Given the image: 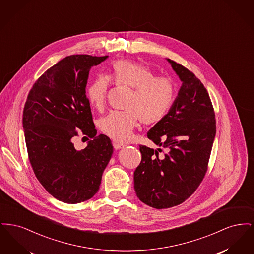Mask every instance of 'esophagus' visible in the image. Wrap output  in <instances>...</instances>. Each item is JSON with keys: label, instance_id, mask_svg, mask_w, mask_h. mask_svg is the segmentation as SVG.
<instances>
[{"label": "esophagus", "instance_id": "1", "mask_svg": "<svg viewBox=\"0 0 254 254\" xmlns=\"http://www.w3.org/2000/svg\"><path fill=\"white\" fill-rule=\"evenodd\" d=\"M125 146V145H123L121 143H118V142H113V147L116 149V150H118V149H121Z\"/></svg>", "mask_w": 254, "mask_h": 254}]
</instances>
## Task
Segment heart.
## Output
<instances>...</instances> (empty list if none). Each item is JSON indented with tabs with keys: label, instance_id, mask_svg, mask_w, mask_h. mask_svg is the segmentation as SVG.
<instances>
[{
	"label": "heart",
	"instance_id": "obj_1",
	"mask_svg": "<svg viewBox=\"0 0 254 254\" xmlns=\"http://www.w3.org/2000/svg\"><path fill=\"white\" fill-rule=\"evenodd\" d=\"M109 78L118 85L132 88L126 110H114L99 122L102 132L109 138L125 142L132 134L139 121L144 125H154L168 114L175 98L172 82L156 74L145 65L127 60H119L111 64ZM109 85L108 76L99 75L86 88V97L96 109L103 108Z\"/></svg>",
	"mask_w": 254,
	"mask_h": 254
}]
</instances>
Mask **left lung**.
I'll return each mask as SVG.
<instances>
[{
	"mask_svg": "<svg viewBox=\"0 0 254 254\" xmlns=\"http://www.w3.org/2000/svg\"><path fill=\"white\" fill-rule=\"evenodd\" d=\"M182 85L167 116L147 132L159 147L140 145L142 160L134 171V190L145 205L168 208L180 205L205 176L216 122L209 95L189 69L167 59ZM164 148L165 152H162Z\"/></svg>",
	"mask_w": 254,
	"mask_h": 254,
	"instance_id": "8db88e82",
	"label": "left lung"
}]
</instances>
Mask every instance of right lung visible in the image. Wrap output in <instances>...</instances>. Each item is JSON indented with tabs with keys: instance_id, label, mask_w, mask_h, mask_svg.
<instances>
[{
	"instance_id": "add662e5",
	"label": "right lung",
	"mask_w": 254,
	"mask_h": 254,
	"mask_svg": "<svg viewBox=\"0 0 254 254\" xmlns=\"http://www.w3.org/2000/svg\"><path fill=\"white\" fill-rule=\"evenodd\" d=\"M109 56L71 55L44 73L29 91L23 127L37 179L57 200L78 204L97 193L113 153L108 136L97 135L85 87L89 71ZM90 137L84 150L74 137Z\"/></svg>"
}]
</instances>
